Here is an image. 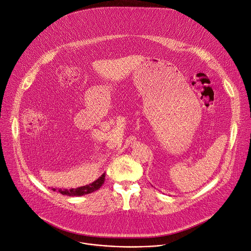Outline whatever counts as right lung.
<instances>
[{"label": "right lung", "mask_w": 251, "mask_h": 251, "mask_svg": "<svg viewBox=\"0 0 251 251\" xmlns=\"http://www.w3.org/2000/svg\"><path fill=\"white\" fill-rule=\"evenodd\" d=\"M104 180H105V175L103 174L100 178H98L96 181H94L91 184L77 187V188H72V189H64V190L60 189L59 192L62 195H67V196H82V195L93 193L94 191L100 189L101 185L104 183Z\"/></svg>", "instance_id": "add662e5"}]
</instances>
